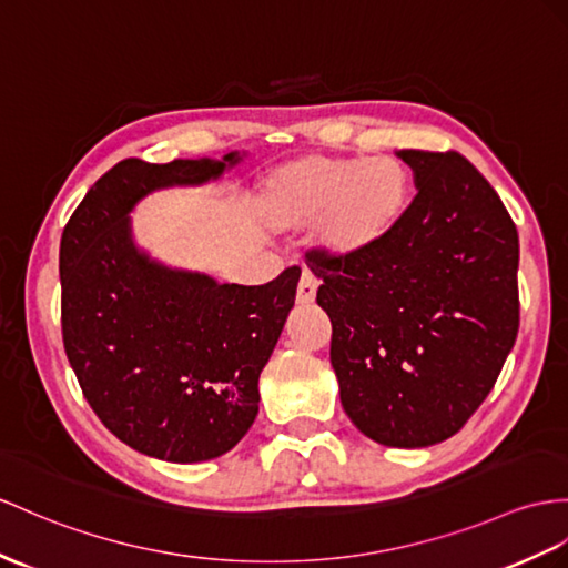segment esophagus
I'll return each instance as SVG.
<instances>
[{
	"label": "esophagus",
	"instance_id": "34e87169",
	"mask_svg": "<svg viewBox=\"0 0 568 568\" xmlns=\"http://www.w3.org/2000/svg\"><path fill=\"white\" fill-rule=\"evenodd\" d=\"M315 292H317V282L311 272H303L298 286H296V303L298 306H311L315 301Z\"/></svg>",
	"mask_w": 568,
	"mask_h": 568
}]
</instances>
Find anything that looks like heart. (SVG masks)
I'll return each instance as SVG.
<instances>
[{"mask_svg": "<svg viewBox=\"0 0 568 568\" xmlns=\"http://www.w3.org/2000/svg\"><path fill=\"white\" fill-rule=\"evenodd\" d=\"M274 226L321 224L335 255H362L397 226L409 200V173L393 156H301L280 165L262 187Z\"/></svg>", "mask_w": 568, "mask_h": 568, "instance_id": "b5f03b06", "label": "heart"}]
</instances>
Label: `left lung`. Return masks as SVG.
I'll list each match as a JSON object with an SVG mask.
<instances>
[{
    "label": "left lung",
    "instance_id": "left-lung-1",
    "mask_svg": "<svg viewBox=\"0 0 568 568\" xmlns=\"http://www.w3.org/2000/svg\"><path fill=\"white\" fill-rule=\"evenodd\" d=\"M419 192L362 255L311 253L329 362L358 432L424 448L458 434L514 349L518 231L458 151L403 149Z\"/></svg>",
    "mask_w": 568,
    "mask_h": 568
}]
</instances>
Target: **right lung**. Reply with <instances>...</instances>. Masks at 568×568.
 <instances>
[{"mask_svg": "<svg viewBox=\"0 0 568 568\" xmlns=\"http://www.w3.org/2000/svg\"><path fill=\"white\" fill-rule=\"evenodd\" d=\"M236 161L124 159L62 233V342L81 393L110 434L159 460H212L247 434L296 298L298 267L260 286L216 284L132 243L128 214L151 190L206 183Z\"/></svg>", "mask_w": 568, "mask_h": 568, "instance_id": "obj_1", "label": "right lung"}]
</instances>
